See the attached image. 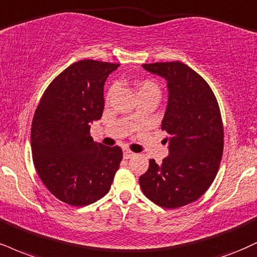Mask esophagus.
Masks as SVG:
<instances>
[{
	"label": "esophagus",
	"mask_w": 257,
	"mask_h": 257,
	"mask_svg": "<svg viewBox=\"0 0 257 257\" xmlns=\"http://www.w3.org/2000/svg\"><path fill=\"white\" fill-rule=\"evenodd\" d=\"M133 156H134V153H133L131 150H128V148H123V157H124V159H129Z\"/></svg>",
	"instance_id": "1"
}]
</instances>
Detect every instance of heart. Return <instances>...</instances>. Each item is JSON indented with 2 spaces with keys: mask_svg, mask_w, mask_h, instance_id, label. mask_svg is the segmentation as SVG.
I'll return each instance as SVG.
<instances>
[{
  "mask_svg": "<svg viewBox=\"0 0 257 257\" xmlns=\"http://www.w3.org/2000/svg\"><path fill=\"white\" fill-rule=\"evenodd\" d=\"M137 89H138L139 97H140V95L150 94V93H156V94L160 93V88H159L158 83L151 79H145V80H141V81H139L137 83ZM113 91H115V87H113V86L109 88V91H107V93H106L107 100L111 98Z\"/></svg>",
  "mask_w": 257,
  "mask_h": 257,
  "instance_id": "obj_1",
  "label": "heart"
}]
</instances>
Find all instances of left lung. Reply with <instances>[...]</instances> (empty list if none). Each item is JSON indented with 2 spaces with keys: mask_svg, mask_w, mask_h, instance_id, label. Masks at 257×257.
Instances as JSON below:
<instances>
[{
  "mask_svg": "<svg viewBox=\"0 0 257 257\" xmlns=\"http://www.w3.org/2000/svg\"><path fill=\"white\" fill-rule=\"evenodd\" d=\"M168 81L169 100L162 129L169 134V157L150 160L139 182L152 202L168 209L189 205L205 194L218 174L224 126L212 88L182 62L142 64Z\"/></svg>",
  "mask_w": 257,
  "mask_h": 257,
  "instance_id": "obj_1",
  "label": "left lung"
}]
</instances>
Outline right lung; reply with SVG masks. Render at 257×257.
Returning <instances> with one entry per match:
<instances>
[{
	"label": "right lung",
	"instance_id": "1",
	"mask_svg": "<svg viewBox=\"0 0 257 257\" xmlns=\"http://www.w3.org/2000/svg\"><path fill=\"white\" fill-rule=\"evenodd\" d=\"M118 64L75 62L52 80L31 126L39 178L54 196L74 207L91 205L110 190L123 158L120 147L94 142L91 123L103 115L104 83Z\"/></svg>",
	"mask_w": 257,
	"mask_h": 257
}]
</instances>
